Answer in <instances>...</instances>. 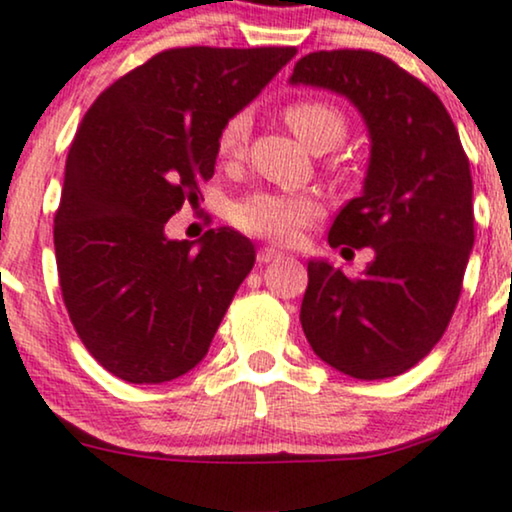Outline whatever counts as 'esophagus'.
<instances>
[{"label":"esophagus","mask_w":512,"mask_h":512,"mask_svg":"<svg viewBox=\"0 0 512 512\" xmlns=\"http://www.w3.org/2000/svg\"><path fill=\"white\" fill-rule=\"evenodd\" d=\"M281 257H283V252L276 250V248H269V245H264V248L257 250V262H260V264L281 260Z\"/></svg>","instance_id":"obj_1"}]
</instances>
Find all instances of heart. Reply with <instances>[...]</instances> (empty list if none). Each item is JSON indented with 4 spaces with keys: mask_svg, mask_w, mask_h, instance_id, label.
<instances>
[{
    "mask_svg": "<svg viewBox=\"0 0 512 512\" xmlns=\"http://www.w3.org/2000/svg\"><path fill=\"white\" fill-rule=\"evenodd\" d=\"M288 127L314 153L333 151L347 137V115L331 101L297 99L283 108ZM250 134V115L238 111L222 122L217 132V155L236 160L245 151ZM323 215V203L314 193L252 191L231 208V222L243 234L276 243H293L297 236Z\"/></svg>",
    "mask_w": 512,
    "mask_h": 512,
    "instance_id": "1",
    "label": "heart"
}]
</instances>
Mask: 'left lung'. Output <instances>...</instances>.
Segmentation results:
<instances>
[{
	"label": "left lung",
	"mask_w": 512,
	"mask_h": 512,
	"mask_svg": "<svg viewBox=\"0 0 512 512\" xmlns=\"http://www.w3.org/2000/svg\"><path fill=\"white\" fill-rule=\"evenodd\" d=\"M290 82L347 96L371 134L364 193L340 210L328 243L373 248V262L361 276L309 262L302 331L335 371L401 375L428 357L461 297L475 243L468 155L439 96L383 54L314 51Z\"/></svg>",
	"instance_id": "left-lung-1"
}]
</instances>
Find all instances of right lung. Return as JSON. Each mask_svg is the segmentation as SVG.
<instances>
[{"instance_id":"obj_1","label":"right lung","mask_w":512,"mask_h":512,"mask_svg":"<svg viewBox=\"0 0 512 512\" xmlns=\"http://www.w3.org/2000/svg\"><path fill=\"white\" fill-rule=\"evenodd\" d=\"M295 47H179L129 70L84 113L66 160L54 248L82 345L134 385L189 373L208 354L255 248L210 229L198 252L165 224L212 179L217 132Z\"/></svg>"}]
</instances>
